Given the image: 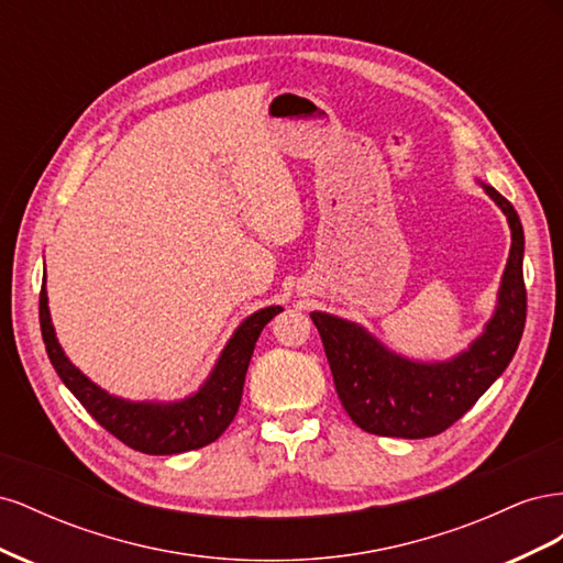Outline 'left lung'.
Wrapping results in <instances>:
<instances>
[{
	"instance_id": "1",
	"label": "left lung",
	"mask_w": 563,
	"mask_h": 563,
	"mask_svg": "<svg viewBox=\"0 0 563 563\" xmlns=\"http://www.w3.org/2000/svg\"><path fill=\"white\" fill-rule=\"evenodd\" d=\"M484 190L507 216L512 246L496 312L465 352L449 362H413L387 350L360 323L327 312L310 314L340 401L371 434L424 439L449 430L512 362L526 323L523 228L512 203L496 187L484 185Z\"/></svg>"
}]
</instances>
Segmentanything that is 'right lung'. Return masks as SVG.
Segmentation results:
<instances>
[{"mask_svg": "<svg viewBox=\"0 0 563 563\" xmlns=\"http://www.w3.org/2000/svg\"><path fill=\"white\" fill-rule=\"evenodd\" d=\"M279 305L263 308L246 317L220 352L213 371L195 395L180 401H129L112 397L103 387L91 383L67 360L54 323L48 314L46 277L40 294V327L46 354L58 378L73 391L79 404L96 418L98 424L114 434L122 444L147 455H174L211 444L228 430L240 411L246 368L265 323L279 314Z\"/></svg>", "mask_w": 563, "mask_h": 563, "instance_id": "right-lung-1", "label": "right lung"}]
</instances>
